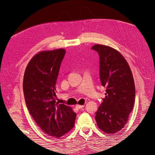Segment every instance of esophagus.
Listing matches in <instances>:
<instances>
[{
  "instance_id": "34e87169",
  "label": "esophagus",
  "mask_w": 155,
  "mask_h": 155,
  "mask_svg": "<svg viewBox=\"0 0 155 155\" xmlns=\"http://www.w3.org/2000/svg\"><path fill=\"white\" fill-rule=\"evenodd\" d=\"M84 107V105H81V104H77L76 105V107L77 108H82L83 107Z\"/></svg>"
}]
</instances>
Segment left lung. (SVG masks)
<instances>
[{
	"label": "left lung",
	"instance_id": "left-lung-1",
	"mask_svg": "<svg viewBox=\"0 0 155 155\" xmlns=\"http://www.w3.org/2000/svg\"><path fill=\"white\" fill-rule=\"evenodd\" d=\"M100 57V79L106 93L96 113L97 126L107 134L120 131L128 120L135 100V86L126 59L116 49L95 45Z\"/></svg>",
	"mask_w": 155,
	"mask_h": 155
}]
</instances>
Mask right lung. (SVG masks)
I'll return each mask as SVG.
<instances>
[{
    "label": "right lung",
    "mask_w": 155,
    "mask_h": 155,
    "mask_svg": "<svg viewBox=\"0 0 155 155\" xmlns=\"http://www.w3.org/2000/svg\"><path fill=\"white\" fill-rule=\"evenodd\" d=\"M65 53L64 48L39 52L29 61L23 78L29 113L45 133L55 138L68 133L76 118L71 107L55 101V84Z\"/></svg>",
    "instance_id": "obj_1"
}]
</instances>
